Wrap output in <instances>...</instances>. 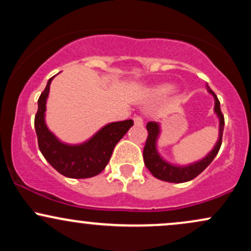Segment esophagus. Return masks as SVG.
<instances>
[{"instance_id": "obj_1", "label": "esophagus", "mask_w": 251, "mask_h": 251, "mask_svg": "<svg viewBox=\"0 0 251 251\" xmlns=\"http://www.w3.org/2000/svg\"><path fill=\"white\" fill-rule=\"evenodd\" d=\"M133 120H134V125H135V126H143L144 122H143L142 117H139V116H135V117L133 118Z\"/></svg>"}]
</instances>
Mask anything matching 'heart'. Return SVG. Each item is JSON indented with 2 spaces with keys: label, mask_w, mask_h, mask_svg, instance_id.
Wrapping results in <instances>:
<instances>
[{
  "label": "heart",
  "mask_w": 251,
  "mask_h": 251,
  "mask_svg": "<svg viewBox=\"0 0 251 251\" xmlns=\"http://www.w3.org/2000/svg\"><path fill=\"white\" fill-rule=\"evenodd\" d=\"M175 89H176L175 85H171V83H164V85L157 86V87L152 89V96L157 98H163V97L169 96V94H171L172 92H175Z\"/></svg>",
  "instance_id": "b5f03b06"
}]
</instances>
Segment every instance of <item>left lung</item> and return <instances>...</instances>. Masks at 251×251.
Here are the masks:
<instances>
[{
    "label": "left lung",
    "instance_id": "1",
    "mask_svg": "<svg viewBox=\"0 0 251 251\" xmlns=\"http://www.w3.org/2000/svg\"><path fill=\"white\" fill-rule=\"evenodd\" d=\"M206 89L215 99L214 111L218 118V122H220V129H218V139L215 144L214 149L205 157L201 158V160L188 164V165H176V164L169 163L168 160L164 159L160 155L159 151H158V138H159L160 132H162L160 131V125L155 122H149L148 125H146L149 135L143 152L144 163H145L146 168L150 170V172L158 179L169 181V183H185V181L194 179L208 168L209 164L214 160V158L220 151L222 145V135H223L224 129V117L221 112L220 100L217 99L216 94L211 91V88L208 85H206Z\"/></svg>",
    "mask_w": 251,
    "mask_h": 251
}]
</instances>
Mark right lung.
Instances as JSON below:
<instances>
[{"mask_svg": "<svg viewBox=\"0 0 251 251\" xmlns=\"http://www.w3.org/2000/svg\"><path fill=\"white\" fill-rule=\"evenodd\" d=\"M48 80L45 91L39 98V108L35 116V131L39 149L48 163L59 174L68 178H91L106 168L118 142L133 126V120L106 124L89 139L80 144L63 143L46 124V103L51 80Z\"/></svg>", "mask_w": 251, "mask_h": 251, "instance_id": "1", "label": "right lung"}]
</instances>
